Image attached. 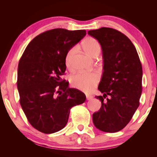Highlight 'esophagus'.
Wrapping results in <instances>:
<instances>
[{
    "label": "esophagus",
    "mask_w": 157,
    "mask_h": 157,
    "mask_svg": "<svg viewBox=\"0 0 157 157\" xmlns=\"http://www.w3.org/2000/svg\"><path fill=\"white\" fill-rule=\"evenodd\" d=\"M93 98L92 96H90V95H86V99L87 100H90V99H92Z\"/></svg>",
    "instance_id": "1"
}]
</instances>
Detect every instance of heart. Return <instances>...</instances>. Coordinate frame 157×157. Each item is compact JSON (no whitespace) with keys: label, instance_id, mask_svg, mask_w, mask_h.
Returning <instances> with one entry per match:
<instances>
[{"label":"heart","instance_id":"heart-1","mask_svg":"<svg viewBox=\"0 0 157 157\" xmlns=\"http://www.w3.org/2000/svg\"><path fill=\"white\" fill-rule=\"evenodd\" d=\"M82 48L86 54L90 57L94 58L97 53H99L101 50L100 44L99 42L93 37H88L85 40L82 44ZM77 50V47H72L69 50L65 56V62L67 68L71 66V61L73 54ZM99 78L98 72H93L89 73H77L73 75L70 78L71 86L73 88L82 90L84 92H89L96 86Z\"/></svg>","mask_w":157,"mask_h":157}]
</instances>
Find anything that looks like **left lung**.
Returning a JSON list of instances; mask_svg holds the SVG:
<instances>
[{
    "label": "left lung",
    "instance_id": "8db88e82",
    "mask_svg": "<svg viewBox=\"0 0 157 157\" xmlns=\"http://www.w3.org/2000/svg\"><path fill=\"white\" fill-rule=\"evenodd\" d=\"M88 34L101 46L103 73L98 90L103 96L99 111L93 114L94 126L114 133L123 129L140 105L142 92V66L131 40L116 29L101 27Z\"/></svg>",
    "mask_w": 157,
    "mask_h": 157
}]
</instances>
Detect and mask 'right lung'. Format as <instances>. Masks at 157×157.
Listing matches in <instances>:
<instances>
[{"mask_svg": "<svg viewBox=\"0 0 157 157\" xmlns=\"http://www.w3.org/2000/svg\"><path fill=\"white\" fill-rule=\"evenodd\" d=\"M86 35V30L54 29L35 37L19 61L17 86L20 102L28 121L44 134L58 132L67 124L72 107L86 96L69 88L61 78L65 56Z\"/></svg>", "mask_w": 157, "mask_h": 157, "instance_id": "1", "label": "right lung"}]
</instances>
